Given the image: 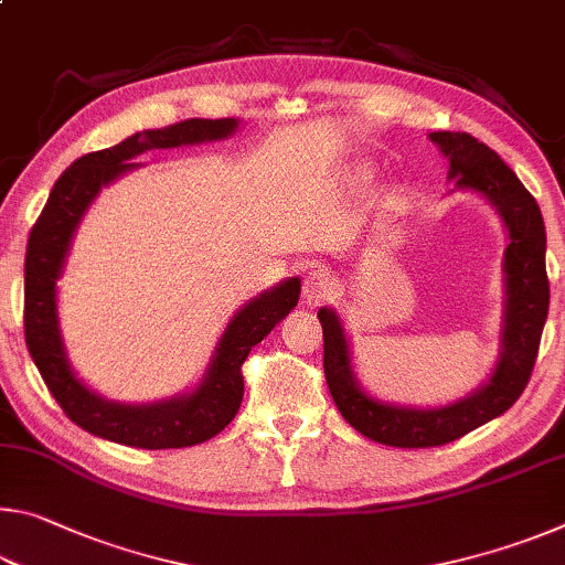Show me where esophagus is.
Instances as JSON below:
<instances>
[{
	"mask_svg": "<svg viewBox=\"0 0 565 565\" xmlns=\"http://www.w3.org/2000/svg\"><path fill=\"white\" fill-rule=\"evenodd\" d=\"M331 294H333V279L329 269H323V266H311V271L306 274L303 279V299L309 303H319V301H327Z\"/></svg>",
	"mask_w": 565,
	"mask_h": 565,
	"instance_id": "1",
	"label": "esophagus"
}]
</instances>
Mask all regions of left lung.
I'll return each mask as SVG.
<instances>
[{"label":"left lung","mask_w":565,"mask_h":565,"mask_svg":"<svg viewBox=\"0 0 565 565\" xmlns=\"http://www.w3.org/2000/svg\"><path fill=\"white\" fill-rule=\"evenodd\" d=\"M451 161L448 177L458 186L476 189L489 196L509 226L511 244L505 248V329L503 353L495 374L478 394L454 406L416 411L386 406L369 398L353 381L349 347L339 317L319 311L323 329V374L341 416L371 441L396 448H431L451 444L473 428L509 411L533 374L543 323L548 317L546 226L541 209L519 177L503 164L491 147L466 131L428 134Z\"/></svg>","instance_id":"left-lung-1"}]
</instances>
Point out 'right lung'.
Here are the masks:
<instances>
[{
  "label": "right lung",
  "mask_w": 565,
  "mask_h": 565,
  "mask_svg": "<svg viewBox=\"0 0 565 565\" xmlns=\"http://www.w3.org/2000/svg\"><path fill=\"white\" fill-rule=\"evenodd\" d=\"M236 129L234 119H186L167 129H147L121 145L92 151L56 179L24 256V339L46 388L76 426L114 444L134 448H184L204 444L232 424L244 398L242 366L256 343L299 301V279H289L262 294L228 323L204 384L191 396L167 404L124 406L94 396L74 379L56 329L54 286L84 209L97 191L131 169L147 149H171L196 141L222 139Z\"/></svg>",
  "instance_id": "obj_1"
}]
</instances>
